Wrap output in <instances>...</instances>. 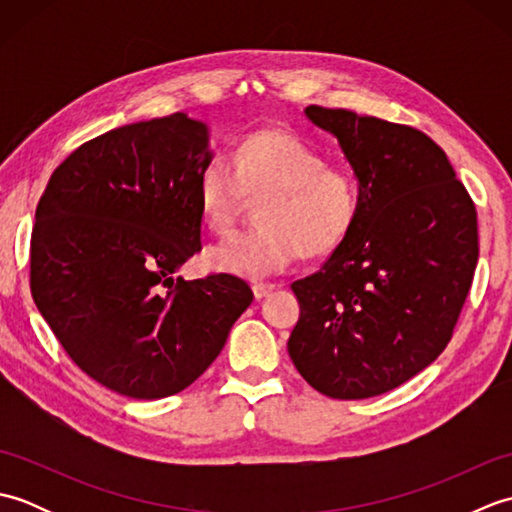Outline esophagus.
<instances>
[{"label":"esophagus","instance_id":"obj_1","mask_svg":"<svg viewBox=\"0 0 512 512\" xmlns=\"http://www.w3.org/2000/svg\"><path fill=\"white\" fill-rule=\"evenodd\" d=\"M273 290H275L273 284H255V286H253V295H255L257 301H262V299H266Z\"/></svg>","mask_w":512,"mask_h":512}]
</instances>
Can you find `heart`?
Here are the masks:
<instances>
[{
  "instance_id": "heart-1",
  "label": "heart",
  "mask_w": 512,
  "mask_h": 512,
  "mask_svg": "<svg viewBox=\"0 0 512 512\" xmlns=\"http://www.w3.org/2000/svg\"><path fill=\"white\" fill-rule=\"evenodd\" d=\"M259 202V228L233 233L206 250L217 273L266 279L288 268L299 250L328 255L352 233L361 193L352 171L328 167L306 140L284 129H262L237 145L233 162L211 158L195 180V198L206 228L224 233L248 195Z\"/></svg>"
}]
</instances>
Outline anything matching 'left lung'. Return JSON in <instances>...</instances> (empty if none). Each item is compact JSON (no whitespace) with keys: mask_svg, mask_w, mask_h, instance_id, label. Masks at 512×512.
<instances>
[{"mask_svg":"<svg viewBox=\"0 0 512 512\" xmlns=\"http://www.w3.org/2000/svg\"><path fill=\"white\" fill-rule=\"evenodd\" d=\"M306 118L336 138L361 206L319 273L292 284L301 314L288 354L325 396H380L451 341L480 253L475 206L418 129L317 105Z\"/></svg>","mask_w":512,"mask_h":512,"instance_id":"left-lung-1","label":"left lung"}]
</instances>
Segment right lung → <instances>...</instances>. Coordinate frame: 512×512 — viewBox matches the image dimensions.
<instances>
[{"instance_id": "1", "label": "right lung", "mask_w": 512, "mask_h": 512, "mask_svg": "<svg viewBox=\"0 0 512 512\" xmlns=\"http://www.w3.org/2000/svg\"><path fill=\"white\" fill-rule=\"evenodd\" d=\"M211 158V127L178 112L81 145L41 195L32 299L72 361L116 394L189 387L253 301L231 275L176 277L200 250L195 180Z\"/></svg>"}]
</instances>
